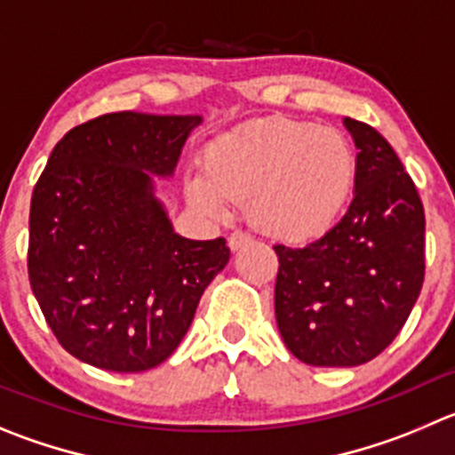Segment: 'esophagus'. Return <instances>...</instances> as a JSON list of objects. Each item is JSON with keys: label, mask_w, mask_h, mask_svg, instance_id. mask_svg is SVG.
Instances as JSON below:
<instances>
[{"label": "esophagus", "mask_w": 455, "mask_h": 455, "mask_svg": "<svg viewBox=\"0 0 455 455\" xmlns=\"http://www.w3.org/2000/svg\"><path fill=\"white\" fill-rule=\"evenodd\" d=\"M253 237L249 235V233L244 231H233L231 235H228V247H231V251H237L240 247H244V244H249Z\"/></svg>", "instance_id": "1"}]
</instances>
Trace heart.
Segmentation results:
<instances>
[{"mask_svg":"<svg viewBox=\"0 0 455 455\" xmlns=\"http://www.w3.org/2000/svg\"><path fill=\"white\" fill-rule=\"evenodd\" d=\"M355 181L356 155L343 132L280 118L211 143L204 170L186 180V195L215 218L251 199L249 213L260 231L300 244L339 222Z\"/></svg>","mask_w":455,"mask_h":455,"instance_id":"obj_1","label":"heart"}]
</instances>
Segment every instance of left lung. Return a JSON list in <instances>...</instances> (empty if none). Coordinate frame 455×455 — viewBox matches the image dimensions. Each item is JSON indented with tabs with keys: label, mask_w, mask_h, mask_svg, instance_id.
<instances>
[{
	"label": "left lung",
	"mask_w": 455,
	"mask_h": 455,
	"mask_svg": "<svg viewBox=\"0 0 455 455\" xmlns=\"http://www.w3.org/2000/svg\"><path fill=\"white\" fill-rule=\"evenodd\" d=\"M356 146L347 213L307 247L275 244V323L309 366L375 359L404 328L424 283V206L375 127L346 118Z\"/></svg>",
	"instance_id": "1"
}]
</instances>
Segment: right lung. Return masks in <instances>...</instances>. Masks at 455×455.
I'll return each instance as SVG.
<instances>
[{
  "instance_id": "obj_1",
  "label": "right lung",
  "mask_w": 455,
  "mask_h": 455,
  "mask_svg": "<svg viewBox=\"0 0 455 455\" xmlns=\"http://www.w3.org/2000/svg\"><path fill=\"white\" fill-rule=\"evenodd\" d=\"M202 116L114 112L76 125L33 188L28 280L58 343L89 366L165 362L227 267L224 237L172 231L155 177L175 172Z\"/></svg>"
}]
</instances>
